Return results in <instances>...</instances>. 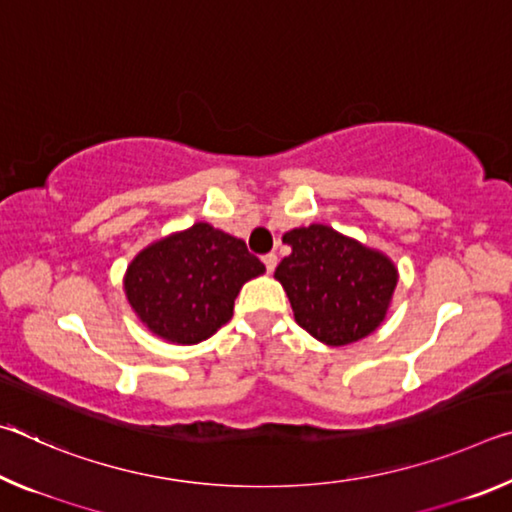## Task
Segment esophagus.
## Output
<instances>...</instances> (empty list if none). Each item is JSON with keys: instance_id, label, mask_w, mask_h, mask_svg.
Wrapping results in <instances>:
<instances>
[{"instance_id": "1", "label": "esophagus", "mask_w": 512, "mask_h": 512, "mask_svg": "<svg viewBox=\"0 0 512 512\" xmlns=\"http://www.w3.org/2000/svg\"><path fill=\"white\" fill-rule=\"evenodd\" d=\"M262 262H264V266H266V271L273 273L275 266H277V255H275V253H268V255L262 257Z\"/></svg>"}]
</instances>
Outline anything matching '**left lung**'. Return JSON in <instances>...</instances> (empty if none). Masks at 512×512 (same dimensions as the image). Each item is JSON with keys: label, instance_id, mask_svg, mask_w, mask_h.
Listing matches in <instances>:
<instances>
[{"label": "left lung", "instance_id": "1", "mask_svg": "<svg viewBox=\"0 0 512 512\" xmlns=\"http://www.w3.org/2000/svg\"><path fill=\"white\" fill-rule=\"evenodd\" d=\"M282 241L291 255L277 264L275 277L302 329L334 348L375 332L397 284L391 259L318 223Z\"/></svg>", "mask_w": 512, "mask_h": 512}]
</instances>
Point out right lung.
<instances>
[{"label": "right lung", "mask_w": 512, "mask_h": 512, "mask_svg": "<svg viewBox=\"0 0 512 512\" xmlns=\"http://www.w3.org/2000/svg\"><path fill=\"white\" fill-rule=\"evenodd\" d=\"M264 271L244 241L196 223L144 248L128 266L124 289L153 334L192 345L228 323L239 289Z\"/></svg>", "instance_id": "right-lung-1"}]
</instances>
